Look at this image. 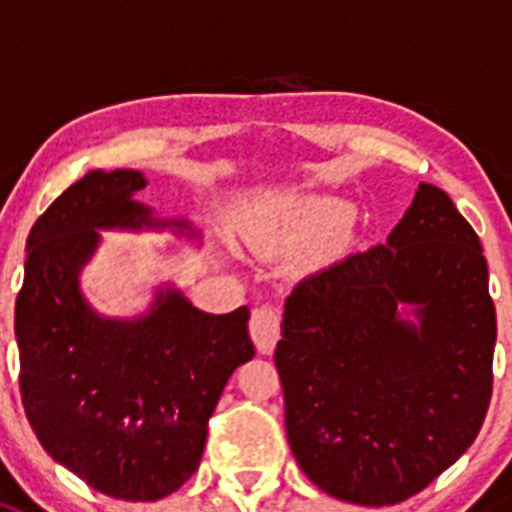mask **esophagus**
I'll return each instance as SVG.
<instances>
[{
  "instance_id": "1",
  "label": "esophagus",
  "mask_w": 512,
  "mask_h": 512,
  "mask_svg": "<svg viewBox=\"0 0 512 512\" xmlns=\"http://www.w3.org/2000/svg\"><path fill=\"white\" fill-rule=\"evenodd\" d=\"M250 335L255 340L257 352L270 355L280 337V312L272 305H260L250 315Z\"/></svg>"
}]
</instances>
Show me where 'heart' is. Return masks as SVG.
Here are the masks:
<instances>
[{
  "mask_svg": "<svg viewBox=\"0 0 512 512\" xmlns=\"http://www.w3.org/2000/svg\"><path fill=\"white\" fill-rule=\"evenodd\" d=\"M295 215L307 225H325V222H335L345 215V205L337 200H315L307 205L297 207Z\"/></svg>",
  "mask_w": 512,
  "mask_h": 512,
  "instance_id": "heart-1",
  "label": "heart"
}]
</instances>
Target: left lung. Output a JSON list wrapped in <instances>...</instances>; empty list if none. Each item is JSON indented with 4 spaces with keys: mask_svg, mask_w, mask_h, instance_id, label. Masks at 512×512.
<instances>
[{
    "mask_svg": "<svg viewBox=\"0 0 512 512\" xmlns=\"http://www.w3.org/2000/svg\"><path fill=\"white\" fill-rule=\"evenodd\" d=\"M493 350L478 235L420 182L385 245L307 275L285 300L275 365L297 465L345 503L413 498L478 438Z\"/></svg>",
    "mask_w": 512,
    "mask_h": 512,
    "instance_id": "1",
    "label": "left lung"
}]
</instances>
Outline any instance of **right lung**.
Listing matches in <instances>:
<instances>
[{
	"mask_svg": "<svg viewBox=\"0 0 512 512\" xmlns=\"http://www.w3.org/2000/svg\"><path fill=\"white\" fill-rule=\"evenodd\" d=\"M145 187L137 170H94L64 190L29 232L14 310L34 435L89 488L132 503L192 478L227 380L255 357L247 307L212 315L175 285L157 287L137 317L89 305L79 275L102 230H170L200 245L190 220H162L135 200Z\"/></svg>",
	"mask_w": 512,
	"mask_h": 512,
	"instance_id": "add662e5",
	"label": "right lung"
}]
</instances>
